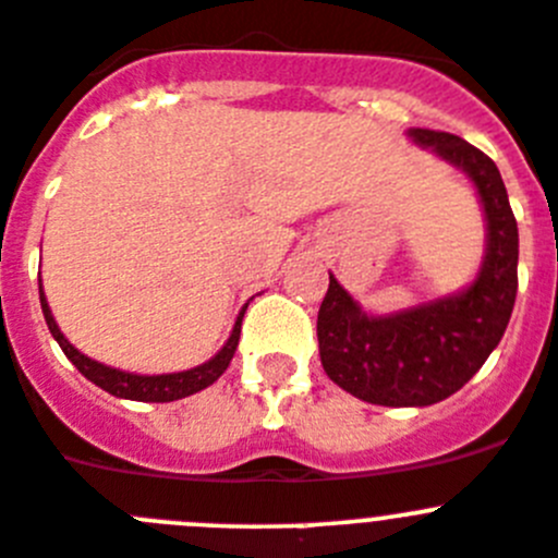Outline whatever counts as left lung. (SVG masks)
I'll return each mask as SVG.
<instances>
[{"label": "left lung", "mask_w": 558, "mask_h": 558, "mask_svg": "<svg viewBox=\"0 0 558 558\" xmlns=\"http://www.w3.org/2000/svg\"><path fill=\"white\" fill-rule=\"evenodd\" d=\"M411 136L474 180L487 216V254L465 293L391 317L364 315L328 276L317 312L323 369L339 389L391 408L433 405L463 389L501 342L518 293V221L493 158L444 131L413 129Z\"/></svg>", "instance_id": "left-lung-1"}]
</instances>
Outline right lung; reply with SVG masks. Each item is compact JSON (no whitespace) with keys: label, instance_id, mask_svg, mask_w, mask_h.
I'll list each match as a JSON object with an SVG mask.
<instances>
[{"label":"right lung","instance_id":"add662e5","mask_svg":"<svg viewBox=\"0 0 558 558\" xmlns=\"http://www.w3.org/2000/svg\"><path fill=\"white\" fill-rule=\"evenodd\" d=\"M37 284H40V279H37ZM40 306H44V317L51 337L60 342L62 353L76 364V369L84 375V378L93 380L95 386H100V389L109 391V395L123 397V400H140V402H172V400H180V397L194 395V391L208 389L214 380H219L221 373L230 367L232 355H235L238 339H241V320H243V312H246L243 310L241 315H238L235 328H232L225 348H221L210 362H205L203 367H194V369H185V373H172V375H134V373H123V369L106 367V364H98L93 362V359H87L84 353H78V350L62 337L60 328H57L49 304H46L44 288H40Z\"/></svg>","mask_w":558,"mask_h":558}]
</instances>
